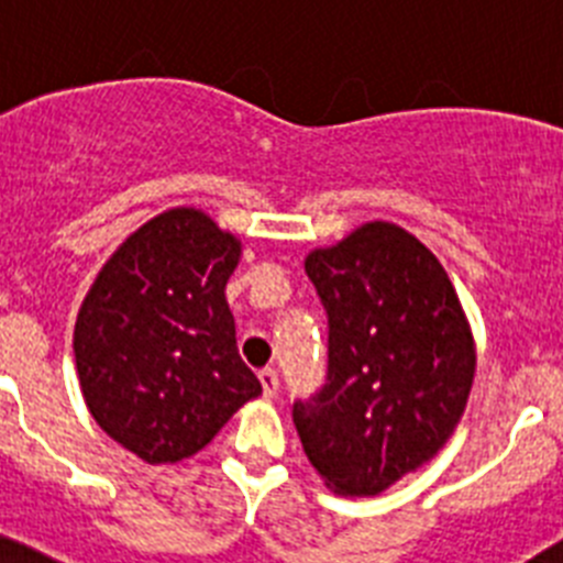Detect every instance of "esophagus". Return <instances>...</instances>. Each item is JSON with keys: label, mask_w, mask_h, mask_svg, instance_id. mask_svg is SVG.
<instances>
[{"label": "esophagus", "mask_w": 563, "mask_h": 563, "mask_svg": "<svg viewBox=\"0 0 563 563\" xmlns=\"http://www.w3.org/2000/svg\"><path fill=\"white\" fill-rule=\"evenodd\" d=\"M258 383H262V395H265V397H276V391H278L276 369H262V372H258Z\"/></svg>", "instance_id": "esophagus-1"}]
</instances>
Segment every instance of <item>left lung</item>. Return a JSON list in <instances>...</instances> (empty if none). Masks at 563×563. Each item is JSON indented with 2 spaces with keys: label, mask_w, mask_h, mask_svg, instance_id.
Wrapping results in <instances>:
<instances>
[{
  "label": "left lung",
  "mask_w": 563,
  "mask_h": 563,
  "mask_svg": "<svg viewBox=\"0 0 563 563\" xmlns=\"http://www.w3.org/2000/svg\"><path fill=\"white\" fill-rule=\"evenodd\" d=\"M305 271L330 321L327 383L292 402L307 460L343 496H377L454 434L476 346L449 273L420 239L366 222Z\"/></svg>",
  "instance_id": "8db88e82"
}]
</instances>
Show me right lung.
I'll return each mask as SVG.
<instances>
[{"label": "right lung", "instance_id": "add662e5", "mask_svg": "<svg viewBox=\"0 0 563 563\" xmlns=\"http://www.w3.org/2000/svg\"><path fill=\"white\" fill-rule=\"evenodd\" d=\"M242 242L172 208L109 256L78 310L73 350L89 415L148 465L206 449L262 383L236 350L225 285Z\"/></svg>", "mask_w": 563, "mask_h": 563}]
</instances>
